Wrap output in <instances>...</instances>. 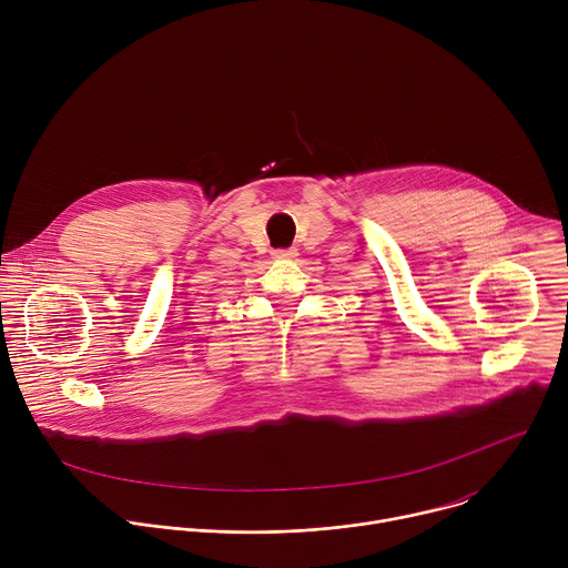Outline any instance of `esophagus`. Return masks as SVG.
Instances as JSON below:
<instances>
[{
    "label": "esophagus",
    "mask_w": 568,
    "mask_h": 568,
    "mask_svg": "<svg viewBox=\"0 0 568 568\" xmlns=\"http://www.w3.org/2000/svg\"><path fill=\"white\" fill-rule=\"evenodd\" d=\"M296 256H298V252H296L294 247H290V250H276V252H274V258H287V261H290V258H296Z\"/></svg>",
    "instance_id": "34e87169"
}]
</instances>
